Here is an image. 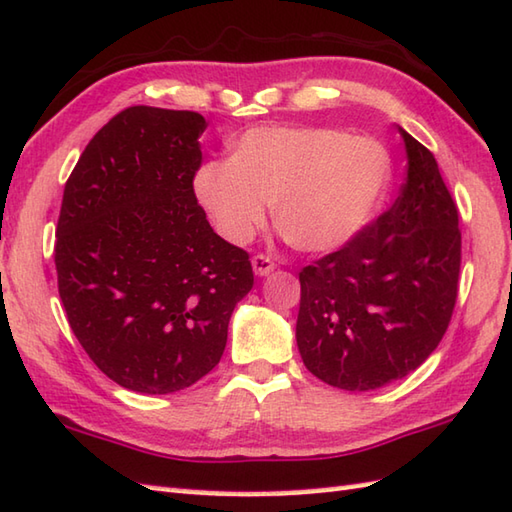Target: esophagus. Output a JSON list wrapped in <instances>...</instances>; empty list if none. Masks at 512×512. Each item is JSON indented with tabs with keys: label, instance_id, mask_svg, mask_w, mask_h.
<instances>
[{
	"label": "esophagus",
	"instance_id": "obj_1",
	"mask_svg": "<svg viewBox=\"0 0 512 512\" xmlns=\"http://www.w3.org/2000/svg\"><path fill=\"white\" fill-rule=\"evenodd\" d=\"M250 264H253V271L259 277H264V275L275 271V262H273L271 257H266V255H255L253 259H250Z\"/></svg>",
	"mask_w": 512,
	"mask_h": 512
}]
</instances>
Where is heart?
Returning <instances> with one entry per match:
<instances>
[{
    "label": "heart",
    "mask_w": 512,
    "mask_h": 512,
    "mask_svg": "<svg viewBox=\"0 0 512 512\" xmlns=\"http://www.w3.org/2000/svg\"><path fill=\"white\" fill-rule=\"evenodd\" d=\"M389 183L392 156L376 138L329 127H264L241 136L230 161L203 165L194 194L230 244H248L273 203L288 244L329 253L374 219Z\"/></svg>",
    "instance_id": "heart-1"
}]
</instances>
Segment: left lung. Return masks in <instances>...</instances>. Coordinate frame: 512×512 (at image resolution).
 Listing matches in <instances>:
<instances>
[{
  "instance_id": "left-lung-1",
  "label": "left lung",
  "mask_w": 512,
  "mask_h": 512,
  "mask_svg": "<svg viewBox=\"0 0 512 512\" xmlns=\"http://www.w3.org/2000/svg\"><path fill=\"white\" fill-rule=\"evenodd\" d=\"M407 179L392 208L300 273L295 338L327 385L369 392L412 374L439 347L459 291L457 203L434 154L398 127Z\"/></svg>"
}]
</instances>
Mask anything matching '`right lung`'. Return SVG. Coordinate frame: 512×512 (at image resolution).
Returning a JSON list of instances; mask_svg holds the SVG:
<instances>
[{
  "label": "right lung",
  "mask_w": 512,
  "mask_h": 512,
  "mask_svg": "<svg viewBox=\"0 0 512 512\" xmlns=\"http://www.w3.org/2000/svg\"><path fill=\"white\" fill-rule=\"evenodd\" d=\"M197 111L129 107L73 167L55 230V271L71 331L102 374L172 394L217 367L248 253L221 239L194 197Z\"/></svg>",
  "instance_id": "add662e5"
}]
</instances>
